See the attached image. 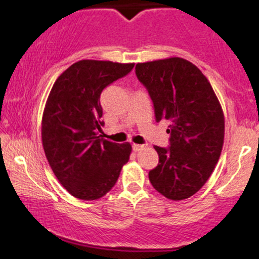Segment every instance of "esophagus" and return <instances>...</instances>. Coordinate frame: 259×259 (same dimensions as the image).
Instances as JSON below:
<instances>
[{
	"label": "esophagus",
	"instance_id": "obj_1",
	"mask_svg": "<svg viewBox=\"0 0 259 259\" xmlns=\"http://www.w3.org/2000/svg\"><path fill=\"white\" fill-rule=\"evenodd\" d=\"M145 147H146L145 145H138V143H134V145H133V149L135 152H140L141 149H143Z\"/></svg>",
	"mask_w": 259,
	"mask_h": 259
}]
</instances>
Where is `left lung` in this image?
<instances>
[{
    "instance_id": "1",
    "label": "left lung",
    "mask_w": 259,
    "mask_h": 259,
    "mask_svg": "<svg viewBox=\"0 0 259 259\" xmlns=\"http://www.w3.org/2000/svg\"><path fill=\"white\" fill-rule=\"evenodd\" d=\"M136 76L154 106L155 120H167L170 147L154 146L159 163L148 177L171 200L194 195L220 159L224 141L222 107L206 77L182 58L140 62Z\"/></svg>"
}]
</instances>
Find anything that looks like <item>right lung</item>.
Segmentation results:
<instances>
[{
    "label": "right lung",
    "mask_w": 259,
    "mask_h": 259,
    "mask_svg": "<svg viewBox=\"0 0 259 259\" xmlns=\"http://www.w3.org/2000/svg\"><path fill=\"white\" fill-rule=\"evenodd\" d=\"M134 64L80 60L65 70L49 93L42 117V145L53 172L73 197L95 200L116 185L132 145L102 139L100 95Z\"/></svg>",
    "instance_id": "1"
}]
</instances>
